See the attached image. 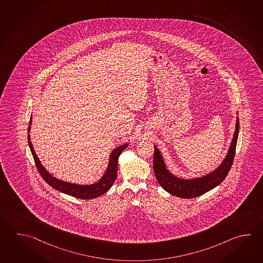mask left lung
Masks as SVG:
<instances>
[{
    "instance_id": "left-lung-1",
    "label": "left lung",
    "mask_w": 263,
    "mask_h": 263,
    "mask_svg": "<svg viewBox=\"0 0 263 263\" xmlns=\"http://www.w3.org/2000/svg\"><path fill=\"white\" fill-rule=\"evenodd\" d=\"M239 128H240L239 118H237L235 132L231 141L230 150L219 167L216 168L215 172L210 173L204 177L198 178L194 180H182L180 178L173 176L172 173L167 172L160 153L155 146L153 164H154V172L156 174L157 182H159L161 186L168 193L172 194L173 196H176L178 198H197L212 190L215 186H217L219 183L225 180L228 173L231 171L232 163L234 160V156H235Z\"/></svg>"
}]
</instances>
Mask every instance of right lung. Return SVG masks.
<instances>
[{"mask_svg":"<svg viewBox=\"0 0 263 263\" xmlns=\"http://www.w3.org/2000/svg\"><path fill=\"white\" fill-rule=\"evenodd\" d=\"M31 122H32V117L30 119V123ZM29 131H30V126L28 128V132ZM28 142H29V146H30V149H31L32 156H33L35 166L37 167L38 172L40 173L41 177L45 180V182H47V183H48L51 187H53L54 189H56L58 191L70 195L74 198H81V199H91V198H97L103 194L106 193L107 190L111 187L113 182H115L116 177H117L119 156L128 145H122L113 151L110 155V160H109V164L107 166V172L104 174V176L99 182H97L95 184H91V185H78L74 183L63 182L56 178L52 177L45 170V167L41 165L40 161L35 155L32 142L30 141V135L29 134H28Z\"/></svg>","mask_w":263,"mask_h":263,"instance_id":"right-lung-1","label":"right lung"}]
</instances>
